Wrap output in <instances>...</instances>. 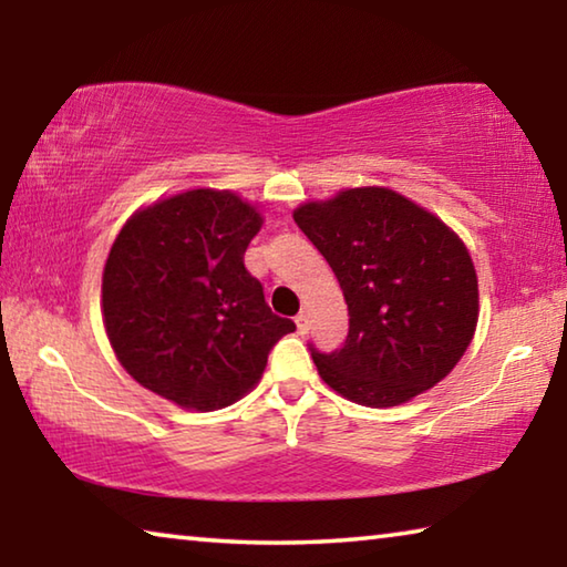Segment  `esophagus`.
Wrapping results in <instances>:
<instances>
[{
    "label": "esophagus",
    "instance_id": "obj_1",
    "mask_svg": "<svg viewBox=\"0 0 567 567\" xmlns=\"http://www.w3.org/2000/svg\"><path fill=\"white\" fill-rule=\"evenodd\" d=\"M295 324H297V332L305 334L307 330H310V318H307L305 312H300V315H297V318H295Z\"/></svg>",
    "mask_w": 567,
    "mask_h": 567
}]
</instances>
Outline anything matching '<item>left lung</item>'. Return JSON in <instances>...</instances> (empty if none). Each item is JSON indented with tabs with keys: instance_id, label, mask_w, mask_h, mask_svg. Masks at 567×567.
Wrapping results in <instances>:
<instances>
[{
	"instance_id": "8db88e82",
	"label": "left lung",
	"mask_w": 567,
	"mask_h": 567,
	"mask_svg": "<svg viewBox=\"0 0 567 567\" xmlns=\"http://www.w3.org/2000/svg\"><path fill=\"white\" fill-rule=\"evenodd\" d=\"M330 262L350 332L320 378L358 405L395 408L450 375L477 328V275L443 219L388 187H352L292 213Z\"/></svg>"
}]
</instances>
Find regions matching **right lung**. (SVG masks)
Returning a JSON list of instances; mask_svg holds the SVG:
<instances>
[{"mask_svg": "<svg viewBox=\"0 0 567 567\" xmlns=\"http://www.w3.org/2000/svg\"><path fill=\"white\" fill-rule=\"evenodd\" d=\"M262 215L237 192L187 189L134 213L104 262L102 322L142 388L213 412L260 382L295 322L277 318L245 249Z\"/></svg>", "mask_w": 567, "mask_h": 567, "instance_id": "obj_1", "label": "right lung"}]
</instances>
